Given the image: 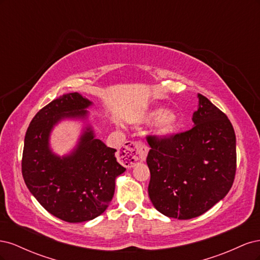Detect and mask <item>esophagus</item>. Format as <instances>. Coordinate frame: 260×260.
<instances>
[{
  "instance_id": "obj_1",
  "label": "esophagus",
  "mask_w": 260,
  "mask_h": 260,
  "mask_svg": "<svg viewBox=\"0 0 260 260\" xmlns=\"http://www.w3.org/2000/svg\"><path fill=\"white\" fill-rule=\"evenodd\" d=\"M147 147L142 142H128L119 152V161L124 166H135L145 160Z\"/></svg>"
}]
</instances>
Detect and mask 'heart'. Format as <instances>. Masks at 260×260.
<instances>
[{"label": "heart", "mask_w": 260, "mask_h": 260, "mask_svg": "<svg viewBox=\"0 0 260 260\" xmlns=\"http://www.w3.org/2000/svg\"><path fill=\"white\" fill-rule=\"evenodd\" d=\"M154 121V135L159 138H166L178 130L181 118L179 113L174 108L164 109L161 107H157L147 112L139 120V122L145 124Z\"/></svg>", "instance_id": "obj_1"}]
</instances>
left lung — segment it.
<instances>
[{
	"label": "left lung",
	"instance_id": "1",
	"mask_svg": "<svg viewBox=\"0 0 260 260\" xmlns=\"http://www.w3.org/2000/svg\"><path fill=\"white\" fill-rule=\"evenodd\" d=\"M193 128L168 139L148 137V195L154 207L175 219L206 212L230 191L237 170V140L228 117L198 94Z\"/></svg>",
	"mask_w": 260,
	"mask_h": 260
}]
</instances>
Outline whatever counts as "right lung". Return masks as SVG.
I'll use <instances>...</instances> for the list:
<instances>
[{
  "label": "right lung",
  "instance_id": "right-lung-1",
  "mask_svg": "<svg viewBox=\"0 0 260 260\" xmlns=\"http://www.w3.org/2000/svg\"><path fill=\"white\" fill-rule=\"evenodd\" d=\"M92 105L78 92L62 94L37 113L23 144L21 170L30 193L50 214L72 223L103 214L114 196L116 178L125 171L116 149L95 138L86 111ZM64 120L81 121L84 127L75 147L60 156L49 140Z\"/></svg>",
  "mask_w": 260,
  "mask_h": 260
}]
</instances>
